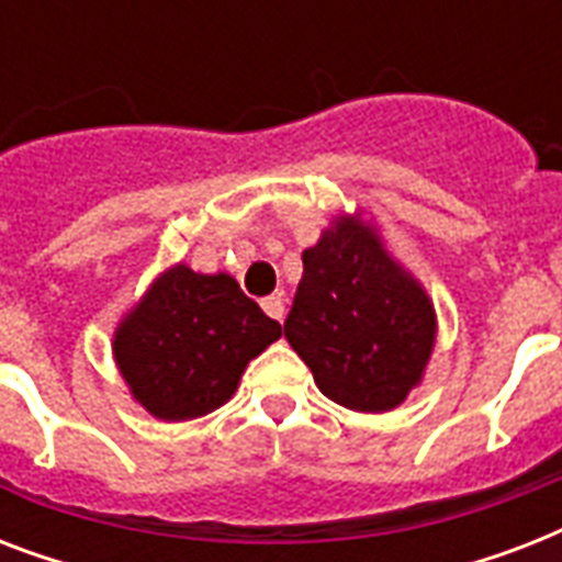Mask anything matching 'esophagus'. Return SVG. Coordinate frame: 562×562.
<instances>
[{
    "instance_id": "obj_1",
    "label": "esophagus",
    "mask_w": 562,
    "mask_h": 562,
    "mask_svg": "<svg viewBox=\"0 0 562 562\" xmlns=\"http://www.w3.org/2000/svg\"><path fill=\"white\" fill-rule=\"evenodd\" d=\"M262 308H265V315L273 317V321H282V317H285V300H282L280 294H271V297H265Z\"/></svg>"
}]
</instances>
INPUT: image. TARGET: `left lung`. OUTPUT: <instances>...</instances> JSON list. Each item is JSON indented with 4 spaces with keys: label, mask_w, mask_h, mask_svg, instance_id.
<instances>
[{
    "label": "left lung",
    "mask_w": 562,
    "mask_h": 562,
    "mask_svg": "<svg viewBox=\"0 0 562 562\" xmlns=\"http://www.w3.org/2000/svg\"><path fill=\"white\" fill-rule=\"evenodd\" d=\"M285 338L324 396L352 411L396 408L435 350L431 300L384 250L373 224L341 215L303 250Z\"/></svg>",
    "instance_id": "left-lung-1"
}]
</instances>
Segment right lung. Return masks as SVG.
Instances as JSON below:
<instances>
[{"label":"right lung","instance_id":"right-lung-1","mask_svg":"<svg viewBox=\"0 0 562 562\" xmlns=\"http://www.w3.org/2000/svg\"><path fill=\"white\" fill-rule=\"evenodd\" d=\"M280 335L229 273L175 265L119 324L113 356L134 400L157 419L180 423L221 408L247 361Z\"/></svg>","mask_w":562,"mask_h":562}]
</instances>
